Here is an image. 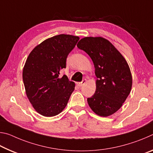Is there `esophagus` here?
I'll use <instances>...</instances> for the list:
<instances>
[{
	"label": "esophagus",
	"mask_w": 153,
	"mask_h": 153,
	"mask_svg": "<svg viewBox=\"0 0 153 153\" xmlns=\"http://www.w3.org/2000/svg\"><path fill=\"white\" fill-rule=\"evenodd\" d=\"M86 82V79H83L81 82H78V83H77V86H78L81 87V86H82L83 85H84Z\"/></svg>",
	"instance_id": "34e87169"
}]
</instances>
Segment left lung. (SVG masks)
Masks as SVG:
<instances>
[{"instance_id": "1", "label": "left lung", "mask_w": 153, "mask_h": 153, "mask_svg": "<svg viewBox=\"0 0 153 153\" xmlns=\"http://www.w3.org/2000/svg\"><path fill=\"white\" fill-rule=\"evenodd\" d=\"M77 48L90 56L94 63L97 89L88 98L94 112L107 117L117 111L131 91L132 77L126 59L109 41L101 37H86Z\"/></svg>"}]
</instances>
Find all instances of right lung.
<instances>
[{
  "mask_svg": "<svg viewBox=\"0 0 153 153\" xmlns=\"http://www.w3.org/2000/svg\"><path fill=\"white\" fill-rule=\"evenodd\" d=\"M79 37L60 34L48 38L33 49L23 70L27 97L34 109L45 117H53L65 108L75 84L65 75L67 56L75 48Z\"/></svg>",
  "mask_w": 153,
  "mask_h": 153,
  "instance_id": "right-lung-1",
  "label": "right lung"
}]
</instances>
